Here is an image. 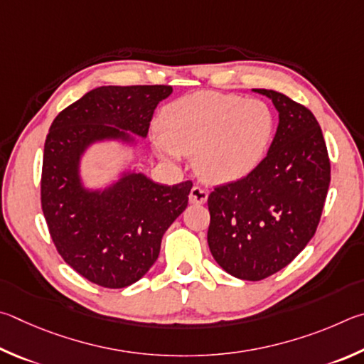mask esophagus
Instances as JSON below:
<instances>
[{"label":"esophagus","instance_id":"obj_1","mask_svg":"<svg viewBox=\"0 0 364 364\" xmlns=\"http://www.w3.org/2000/svg\"><path fill=\"white\" fill-rule=\"evenodd\" d=\"M208 200V190L195 186L192 188V192H190V203H193V205H203V203H206Z\"/></svg>","mask_w":364,"mask_h":364}]
</instances>
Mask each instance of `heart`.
<instances>
[{"label": "heart", "instance_id": "b5f03b06", "mask_svg": "<svg viewBox=\"0 0 364 364\" xmlns=\"http://www.w3.org/2000/svg\"><path fill=\"white\" fill-rule=\"evenodd\" d=\"M159 126L163 136L155 139L159 155L168 159H181L182 153L196 155L203 177L232 182L262 161L275 121L262 100L195 92L166 107Z\"/></svg>", "mask_w": 364, "mask_h": 364}]
</instances>
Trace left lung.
I'll list each match as a JSON object with an SVG mask.
<instances>
[{
    "instance_id": "obj_1",
    "label": "left lung",
    "mask_w": 364,
    "mask_h": 364,
    "mask_svg": "<svg viewBox=\"0 0 364 364\" xmlns=\"http://www.w3.org/2000/svg\"><path fill=\"white\" fill-rule=\"evenodd\" d=\"M279 113L267 156L250 174L208 196V245L227 273L259 282L284 269L316 232L331 182L321 127L288 95L256 89Z\"/></svg>"
}]
</instances>
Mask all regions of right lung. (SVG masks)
<instances>
[{"label":"right lung","instance_id":"right-lung-1","mask_svg":"<svg viewBox=\"0 0 364 364\" xmlns=\"http://www.w3.org/2000/svg\"><path fill=\"white\" fill-rule=\"evenodd\" d=\"M168 85L100 86L57 114L44 142L41 209L60 257L102 288H126L155 264L161 238L187 208L192 181L159 186L127 174L104 192H87L81 153L102 139L145 137Z\"/></svg>","mask_w":364,"mask_h":364}]
</instances>
